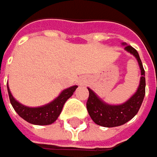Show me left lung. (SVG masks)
<instances>
[{"label": "left lung", "mask_w": 157, "mask_h": 157, "mask_svg": "<svg viewBox=\"0 0 157 157\" xmlns=\"http://www.w3.org/2000/svg\"><path fill=\"white\" fill-rule=\"evenodd\" d=\"M122 44L125 45L124 49L134 56L138 61L141 69L140 84L136 92L127 101L120 105H110L105 103L93 90L88 88L90 92L87 101L88 113L96 124L103 127H116L132 120L137 114L145 95V75L139 54L132 46L127 45L124 43Z\"/></svg>", "instance_id": "8db88e82"}]
</instances>
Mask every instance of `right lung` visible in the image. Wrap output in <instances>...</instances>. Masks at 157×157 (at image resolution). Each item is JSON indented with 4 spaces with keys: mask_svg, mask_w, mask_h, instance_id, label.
<instances>
[{
    "mask_svg": "<svg viewBox=\"0 0 157 157\" xmlns=\"http://www.w3.org/2000/svg\"><path fill=\"white\" fill-rule=\"evenodd\" d=\"M77 88L78 86H72L70 88H67L64 90L60 93V95L50 103L41 107L31 108L21 104L13 98L7 84L10 101L14 111L18 113L20 117H22L26 121L36 125H48L56 121V120L61 113L65 102L67 101V99H69L73 95Z\"/></svg>",
    "mask_w": 157,
    "mask_h": 157,
    "instance_id": "obj_1",
    "label": "right lung"
}]
</instances>
